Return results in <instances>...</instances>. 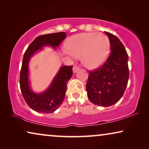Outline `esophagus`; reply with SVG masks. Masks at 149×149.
Returning a JSON list of instances; mask_svg holds the SVG:
<instances>
[{
	"label": "esophagus",
	"instance_id": "obj_1",
	"mask_svg": "<svg viewBox=\"0 0 149 149\" xmlns=\"http://www.w3.org/2000/svg\"><path fill=\"white\" fill-rule=\"evenodd\" d=\"M79 70V68L77 66H74L73 67V73H76Z\"/></svg>",
	"mask_w": 149,
	"mask_h": 149
}]
</instances>
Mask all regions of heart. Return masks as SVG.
I'll return each mask as SVG.
<instances>
[{"mask_svg":"<svg viewBox=\"0 0 149 149\" xmlns=\"http://www.w3.org/2000/svg\"><path fill=\"white\" fill-rule=\"evenodd\" d=\"M109 41L102 33H81L69 38L66 54L81 56V62L87 68H95L104 62L109 54Z\"/></svg>","mask_w":149,"mask_h":149,"instance_id":"heart-1","label":"heart"}]
</instances>
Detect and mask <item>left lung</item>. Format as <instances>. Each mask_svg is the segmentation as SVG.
Masks as SVG:
<instances>
[{"label": "left lung", "mask_w": 149, "mask_h": 149, "mask_svg": "<svg viewBox=\"0 0 149 149\" xmlns=\"http://www.w3.org/2000/svg\"><path fill=\"white\" fill-rule=\"evenodd\" d=\"M104 32L109 38L111 53L102 66L89 71L86 90L93 104L108 107L123 96L129 79V68L125 47L117 36Z\"/></svg>", "instance_id": "1"}]
</instances>
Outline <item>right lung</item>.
<instances>
[{
    "label": "right lung",
    "mask_w": 149,
    "mask_h": 149,
    "mask_svg": "<svg viewBox=\"0 0 149 149\" xmlns=\"http://www.w3.org/2000/svg\"><path fill=\"white\" fill-rule=\"evenodd\" d=\"M66 37L64 32L44 34L36 37L24 53L20 71L19 85L22 95L30 109L42 113H52L56 111L64 100L67 83L72 75V66H61L45 91L35 93L30 87L28 65L30 58L44 47H52L56 49Z\"/></svg>",
    "instance_id": "obj_1"
}]
</instances>
